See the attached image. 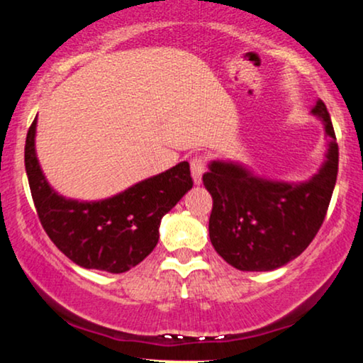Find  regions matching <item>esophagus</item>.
Segmentation results:
<instances>
[{
    "label": "esophagus",
    "instance_id": "34e87169",
    "mask_svg": "<svg viewBox=\"0 0 363 363\" xmlns=\"http://www.w3.org/2000/svg\"><path fill=\"white\" fill-rule=\"evenodd\" d=\"M206 171V164H204V159L201 156H194L191 159V176H192V181H194V184L199 186L202 182V174Z\"/></svg>",
    "mask_w": 363,
    "mask_h": 363
}]
</instances>
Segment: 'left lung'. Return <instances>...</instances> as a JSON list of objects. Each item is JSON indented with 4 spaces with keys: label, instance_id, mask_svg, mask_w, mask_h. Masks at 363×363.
Segmentation results:
<instances>
[{
    "label": "left lung",
    "instance_id": "left-lung-1",
    "mask_svg": "<svg viewBox=\"0 0 363 363\" xmlns=\"http://www.w3.org/2000/svg\"><path fill=\"white\" fill-rule=\"evenodd\" d=\"M311 114L322 121L325 159L301 182L257 176L244 164L214 159L202 176L212 196L209 238L216 252L244 272L282 267L308 247L325 219L339 171V146L325 104Z\"/></svg>",
    "mask_w": 363,
    "mask_h": 363
}]
</instances>
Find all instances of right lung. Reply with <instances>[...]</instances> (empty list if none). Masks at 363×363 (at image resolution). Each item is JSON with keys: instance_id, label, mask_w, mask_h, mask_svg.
Wrapping results in <instances>:
<instances>
[{"instance_id": "add662e5", "label": "right lung", "mask_w": 363, "mask_h": 363, "mask_svg": "<svg viewBox=\"0 0 363 363\" xmlns=\"http://www.w3.org/2000/svg\"><path fill=\"white\" fill-rule=\"evenodd\" d=\"M36 123L24 146V166L43 229L57 249L84 269L123 274L152 252L159 225L192 189L189 162H179L113 197L77 201L52 189L36 156Z\"/></svg>"}]
</instances>
